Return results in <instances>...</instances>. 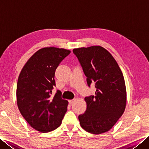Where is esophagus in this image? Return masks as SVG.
<instances>
[{"instance_id": "34e87169", "label": "esophagus", "mask_w": 149, "mask_h": 149, "mask_svg": "<svg viewBox=\"0 0 149 149\" xmlns=\"http://www.w3.org/2000/svg\"><path fill=\"white\" fill-rule=\"evenodd\" d=\"M75 99H72V100H68L69 104H72V103H74V102H75Z\"/></svg>"}]
</instances>
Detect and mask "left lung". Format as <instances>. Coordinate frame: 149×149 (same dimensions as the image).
Listing matches in <instances>:
<instances>
[{"label":"left lung","instance_id":"obj_1","mask_svg":"<svg viewBox=\"0 0 149 149\" xmlns=\"http://www.w3.org/2000/svg\"><path fill=\"white\" fill-rule=\"evenodd\" d=\"M89 86L95 83V95L86 97V110L79 116L80 125L93 134L108 131L125 109L127 92L124 77L112 55L101 46L74 49Z\"/></svg>","mask_w":149,"mask_h":149}]
</instances>
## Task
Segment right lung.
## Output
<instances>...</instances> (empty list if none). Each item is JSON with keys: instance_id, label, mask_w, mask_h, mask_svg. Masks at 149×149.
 I'll use <instances>...</instances> for the list:
<instances>
[{"instance_id": "add662e5", "label": "right lung", "mask_w": 149, "mask_h": 149, "mask_svg": "<svg viewBox=\"0 0 149 149\" xmlns=\"http://www.w3.org/2000/svg\"><path fill=\"white\" fill-rule=\"evenodd\" d=\"M70 50L45 47L31 57L18 76L17 100L18 109L27 123L35 130L48 132L59 127L67 111L68 102L62 99L56 86V69Z\"/></svg>"}]
</instances>
